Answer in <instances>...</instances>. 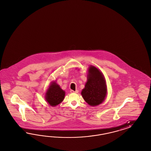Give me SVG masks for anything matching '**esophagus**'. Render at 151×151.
Returning <instances> with one entry per match:
<instances>
[{"instance_id":"esophagus-1","label":"esophagus","mask_w":151,"mask_h":151,"mask_svg":"<svg viewBox=\"0 0 151 151\" xmlns=\"http://www.w3.org/2000/svg\"><path fill=\"white\" fill-rule=\"evenodd\" d=\"M78 90H76V91H73V90H70V92L71 93H78Z\"/></svg>"}]
</instances>
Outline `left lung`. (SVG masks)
Instances as JSON below:
<instances>
[{
    "label": "left lung",
    "mask_w": 151,
    "mask_h": 151,
    "mask_svg": "<svg viewBox=\"0 0 151 151\" xmlns=\"http://www.w3.org/2000/svg\"><path fill=\"white\" fill-rule=\"evenodd\" d=\"M87 81L82 90V97L88 105L92 106L101 104L105 99L107 88L104 75L99 69L90 66Z\"/></svg>",
    "instance_id": "1"
}]
</instances>
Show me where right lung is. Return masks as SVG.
<instances>
[{"instance_id": "obj_1", "label": "right lung", "mask_w": 151, "mask_h": 151, "mask_svg": "<svg viewBox=\"0 0 151 151\" xmlns=\"http://www.w3.org/2000/svg\"><path fill=\"white\" fill-rule=\"evenodd\" d=\"M65 93L56 83H52L46 93V100L51 106H55L60 104L65 97Z\"/></svg>"}]
</instances>
